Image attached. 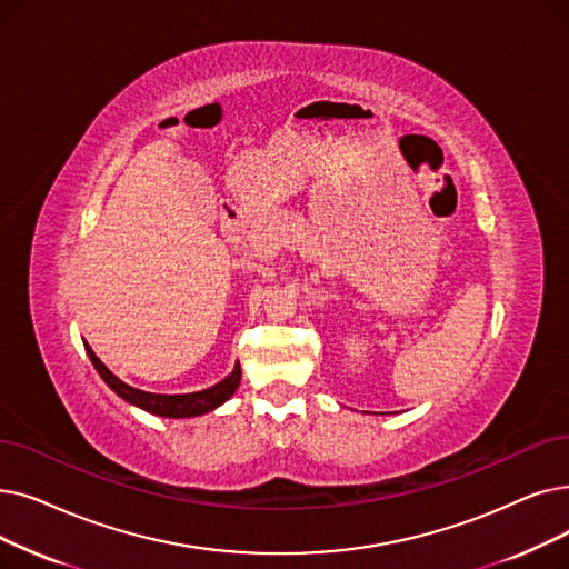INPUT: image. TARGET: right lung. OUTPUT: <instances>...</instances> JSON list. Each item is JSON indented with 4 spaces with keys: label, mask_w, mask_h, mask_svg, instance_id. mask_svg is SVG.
Returning <instances> with one entry per match:
<instances>
[{
    "label": "right lung",
    "mask_w": 569,
    "mask_h": 569,
    "mask_svg": "<svg viewBox=\"0 0 569 569\" xmlns=\"http://www.w3.org/2000/svg\"><path fill=\"white\" fill-rule=\"evenodd\" d=\"M86 351L94 365L97 372L104 379V383L122 398L126 402L148 411V413H156V416H164V418H192V416H202L207 411H213L216 407L223 405L226 400H230L234 390L239 388L241 381V367L239 362L234 365L232 375H228L223 381L204 388V390H197V392H183V395H160V392H146L139 388L128 386L126 381H120L111 369L92 353L90 346L86 343Z\"/></svg>",
    "instance_id": "add662e5"
}]
</instances>
